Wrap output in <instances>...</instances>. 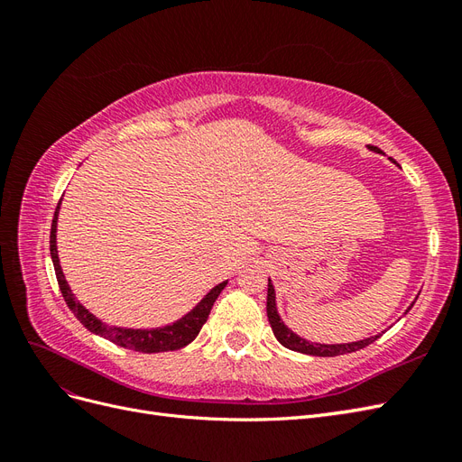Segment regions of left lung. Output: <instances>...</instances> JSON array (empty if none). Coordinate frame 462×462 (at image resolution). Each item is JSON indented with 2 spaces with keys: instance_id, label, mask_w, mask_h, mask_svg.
<instances>
[{
  "instance_id": "1",
  "label": "left lung",
  "mask_w": 462,
  "mask_h": 462,
  "mask_svg": "<svg viewBox=\"0 0 462 462\" xmlns=\"http://www.w3.org/2000/svg\"><path fill=\"white\" fill-rule=\"evenodd\" d=\"M374 152H382L374 146H370ZM268 319L270 326L273 329V335L277 337V341L282 343L283 346L291 348V351H297L302 355H312V356H339V355H346V353H355L358 348H365L368 345H372L380 335H374V337L362 339V341H355V343H341V345H321V343H310L302 337H299L297 333H292L285 324L283 319L279 318L277 314V306H275V289L272 285V279H268Z\"/></svg>"
}]
</instances>
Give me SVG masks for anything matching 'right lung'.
Returning a JSON list of instances; mask_svg holds the SVG:
<instances>
[{
	"instance_id": "1",
	"label": "right lung",
	"mask_w": 462,
	"mask_h": 462,
	"mask_svg": "<svg viewBox=\"0 0 462 462\" xmlns=\"http://www.w3.org/2000/svg\"><path fill=\"white\" fill-rule=\"evenodd\" d=\"M61 204V200H60ZM60 204L55 208L53 221H51V231H50V254L51 262L55 268V277H58V283L61 289V295L67 302L69 309L77 316V319L85 326L88 331L100 335V337L116 343L123 348H131V351L138 353H165V351H177V348L187 346L190 341L197 339V335L200 333L202 326L206 324V319L209 316V310L219 297V292L226 289L227 282H223L216 285L208 295L194 306V309L183 316L180 319L173 321L171 326H163L156 329H131V328H116V326H107L104 321L97 319L94 314H90L85 306H82L75 297L71 289L67 285V279L61 272L60 265V256H58V241H55V233H58V214H60Z\"/></svg>"
}]
</instances>
